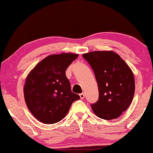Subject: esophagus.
Returning <instances> with one entry per match:
<instances>
[{
    "instance_id": "34e87169",
    "label": "esophagus",
    "mask_w": 153,
    "mask_h": 153,
    "mask_svg": "<svg viewBox=\"0 0 153 153\" xmlns=\"http://www.w3.org/2000/svg\"><path fill=\"white\" fill-rule=\"evenodd\" d=\"M79 95H80V99H83L84 97H85V94H84L83 93H80V94Z\"/></svg>"
}]
</instances>
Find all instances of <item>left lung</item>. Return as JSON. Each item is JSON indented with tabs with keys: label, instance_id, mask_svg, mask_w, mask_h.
Segmentation results:
<instances>
[{
	"label": "left lung",
	"instance_id": "left-lung-1",
	"mask_svg": "<svg viewBox=\"0 0 153 153\" xmlns=\"http://www.w3.org/2000/svg\"><path fill=\"white\" fill-rule=\"evenodd\" d=\"M82 57L94 71L99 98L91 105L93 113L104 120L116 119L128 109L135 93L132 70L113 51H93Z\"/></svg>",
	"mask_w": 153,
	"mask_h": 153
}]
</instances>
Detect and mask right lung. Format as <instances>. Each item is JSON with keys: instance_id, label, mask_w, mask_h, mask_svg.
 Masks as SVG:
<instances>
[{"instance_id": "right-lung-1", "label": "right lung", "mask_w": 153, "mask_h": 153, "mask_svg": "<svg viewBox=\"0 0 153 153\" xmlns=\"http://www.w3.org/2000/svg\"><path fill=\"white\" fill-rule=\"evenodd\" d=\"M78 54L62 53L47 56L30 71L23 87L24 98L30 113L40 122L53 124L68 113L80 99L71 91L65 71Z\"/></svg>"}]
</instances>
